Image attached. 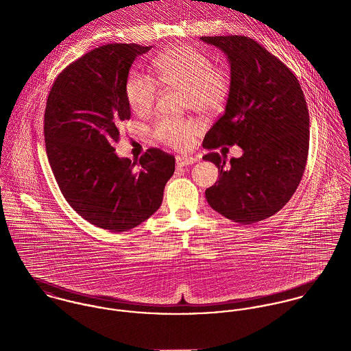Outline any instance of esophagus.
Masks as SVG:
<instances>
[{"mask_svg": "<svg viewBox=\"0 0 351 351\" xmlns=\"http://www.w3.org/2000/svg\"><path fill=\"white\" fill-rule=\"evenodd\" d=\"M195 162H197V158H193V156H184V155H178V156L176 158L177 167H185V166L193 165Z\"/></svg>", "mask_w": 351, "mask_h": 351, "instance_id": "esophagus-1", "label": "esophagus"}]
</instances>
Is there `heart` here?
Instances as JSON below:
<instances>
[{
	"mask_svg": "<svg viewBox=\"0 0 351 351\" xmlns=\"http://www.w3.org/2000/svg\"><path fill=\"white\" fill-rule=\"evenodd\" d=\"M160 85L185 89L186 108L204 114L220 112L230 96L231 77L226 67L213 64L210 56L193 46H176L154 59ZM125 99L138 114L150 112L159 97L156 80L142 71H132L125 81ZM199 134V124L188 119L162 117L155 123V138L174 149H188Z\"/></svg>",
	"mask_w": 351,
	"mask_h": 351,
	"instance_id": "1",
	"label": "heart"
}]
</instances>
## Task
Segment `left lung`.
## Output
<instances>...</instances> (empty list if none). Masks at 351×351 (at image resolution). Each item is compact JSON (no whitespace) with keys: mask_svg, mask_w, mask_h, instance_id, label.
Listing matches in <instances>:
<instances>
[{"mask_svg":"<svg viewBox=\"0 0 351 351\" xmlns=\"http://www.w3.org/2000/svg\"><path fill=\"white\" fill-rule=\"evenodd\" d=\"M230 63L231 90L221 117L204 139L208 150L238 145L243 155L209 152L219 169L205 191L212 209L251 224L277 213L296 192L309 146V116L300 84L274 55L246 36H202Z\"/></svg>","mask_w":351,"mask_h":351,"instance_id":"1","label":"left lung"}]
</instances>
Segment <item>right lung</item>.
<instances>
[{"instance_id":"obj_1","label":"right lung","mask_w":351,"mask_h":351,"mask_svg":"<svg viewBox=\"0 0 351 351\" xmlns=\"http://www.w3.org/2000/svg\"><path fill=\"white\" fill-rule=\"evenodd\" d=\"M149 50L114 43L85 53L56 77L46 105V151L62 195L80 216L112 232L154 215L174 173V156L159 149L132 162L113 147L131 117L130 69Z\"/></svg>"}]
</instances>
